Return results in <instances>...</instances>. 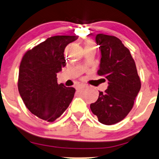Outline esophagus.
<instances>
[{"mask_svg": "<svg viewBox=\"0 0 159 159\" xmlns=\"http://www.w3.org/2000/svg\"><path fill=\"white\" fill-rule=\"evenodd\" d=\"M86 87V85H84V84H80V85H78L76 86V88H77V89H85Z\"/></svg>", "mask_w": 159, "mask_h": 159, "instance_id": "obj_1", "label": "esophagus"}]
</instances>
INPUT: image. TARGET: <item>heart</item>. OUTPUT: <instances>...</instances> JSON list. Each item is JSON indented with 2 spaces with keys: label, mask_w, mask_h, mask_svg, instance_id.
I'll return each instance as SVG.
<instances>
[{
  "label": "heart",
  "mask_w": 159,
  "mask_h": 159,
  "mask_svg": "<svg viewBox=\"0 0 159 159\" xmlns=\"http://www.w3.org/2000/svg\"><path fill=\"white\" fill-rule=\"evenodd\" d=\"M87 44H91V45H93V44L91 43H87Z\"/></svg>",
  "instance_id": "1"
}]
</instances>
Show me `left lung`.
<instances>
[{
  "label": "left lung",
  "mask_w": 159,
  "mask_h": 159,
  "mask_svg": "<svg viewBox=\"0 0 159 159\" xmlns=\"http://www.w3.org/2000/svg\"><path fill=\"white\" fill-rule=\"evenodd\" d=\"M96 43L101 52L97 73L107 80L108 86L104 93L99 91L90 107L99 122L111 125L124 119L133 108L141 81L130 51L119 38L98 34Z\"/></svg>",
  "instance_id": "left-lung-1"
}]
</instances>
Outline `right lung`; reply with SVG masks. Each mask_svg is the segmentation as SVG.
<instances>
[{
    "label": "right lung",
    "mask_w": 159,
    "mask_h": 159,
    "mask_svg": "<svg viewBox=\"0 0 159 159\" xmlns=\"http://www.w3.org/2000/svg\"><path fill=\"white\" fill-rule=\"evenodd\" d=\"M78 36H54L29 50L21 60L17 86L31 113L54 121L69 106L76 90L57 83V74L66 65L64 50Z\"/></svg>",
    "instance_id": "1"
}]
</instances>
